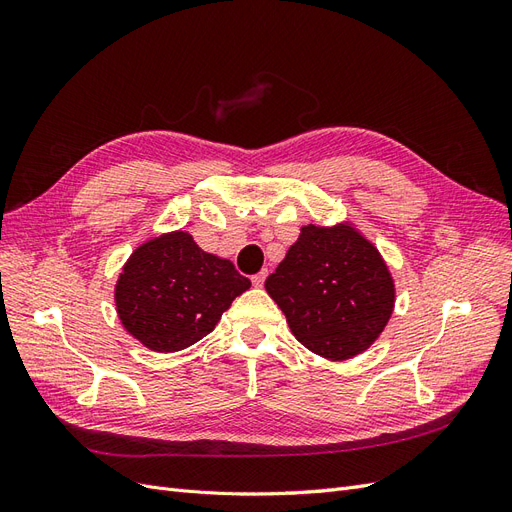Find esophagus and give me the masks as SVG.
<instances>
[{"instance_id":"obj_1","label":"esophagus","mask_w":512,"mask_h":512,"mask_svg":"<svg viewBox=\"0 0 512 512\" xmlns=\"http://www.w3.org/2000/svg\"><path fill=\"white\" fill-rule=\"evenodd\" d=\"M265 280H267V271H260V273L252 275V284H254L256 288H262V284H265Z\"/></svg>"}]
</instances>
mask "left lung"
Returning a JSON list of instances; mask_svg holds the SVG:
<instances>
[{"mask_svg": "<svg viewBox=\"0 0 512 512\" xmlns=\"http://www.w3.org/2000/svg\"><path fill=\"white\" fill-rule=\"evenodd\" d=\"M292 335L318 356L348 361L376 342L395 307L378 247L350 222L301 226L265 282Z\"/></svg>", "mask_w": 512, "mask_h": 512, "instance_id": "1", "label": "left lung"}]
</instances>
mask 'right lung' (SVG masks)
Returning <instances> with one entry per match:
<instances>
[{
    "label": "right lung",
    "instance_id": "obj_1",
    "mask_svg": "<svg viewBox=\"0 0 512 512\" xmlns=\"http://www.w3.org/2000/svg\"><path fill=\"white\" fill-rule=\"evenodd\" d=\"M252 282L228 258L200 250L185 230L143 241L115 284L117 316L153 352H177L209 335Z\"/></svg>",
    "mask_w": 512,
    "mask_h": 512
}]
</instances>
